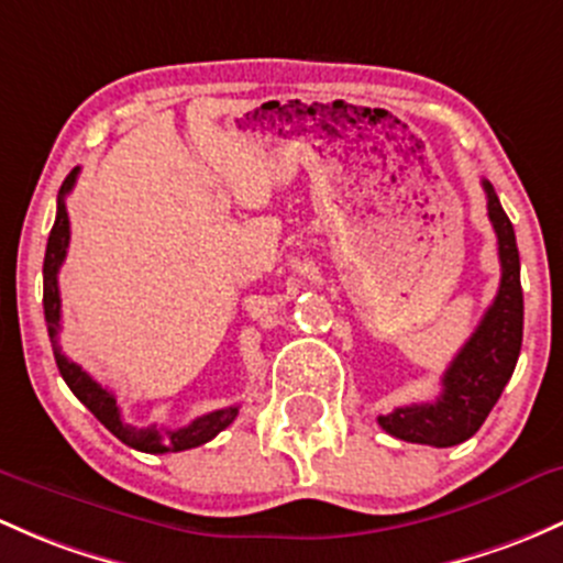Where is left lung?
<instances>
[{"label":"left lung","instance_id":"8db88e82","mask_svg":"<svg viewBox=\"0 0 563 563\" xmlns=\"http://www.w3.org/2000/svg\"><path fill=\"white\" fill-rule=\"evenodd\" d=\"M488 197V218L499 242L501 280L481 327L455 353L442 375V394L426 405L396 407L377 423L390 437L431 448H451L470 440L499 401L507 380L516 372L523 342V291H520V258L516 232L501 210L494 186L483 180Z\"/></svg>","mask_w":563,"mask_h":563}]
</instances>
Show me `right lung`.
I'll use <instances>...</instances> for the list:
<instances>
[{
    "mask_svg": "<svg viewBox=\"0 0 563 563\" xmlns=\"http://www.w3.org/2000/svg\"><path fill=\"white\" fill-rule=\"evenodd\" d=\"M80 169L75 167L67 175V180L62 183V191H58L56 202V221H53L51 236H47L45 247V264H43V307H45V323H47V336H51L53 356H56V366L62 372L64 383L69 390L88 407V410L97 416V421L104 429L112 431L123 445L134 448L142 453H177L188 451V448H199L205 442H210L212 437L221 434L229 423L234 421L240 407H223V410L207 412V416L197 418L183 429H162V426H147V429H137V426L123 423L121 410H118V401L112 396V390L99 386L91 375H88L82 366L69 361L58 347V329H62V297H58V269H62L64 256H67L69 247V216H67V194L75 188Z\"/></svg>",
    "mask_w": 563,
    "mask_h": 563,
    "instance_id": "obj_1",
    "label": "right lung"
}]
</instances>
